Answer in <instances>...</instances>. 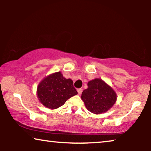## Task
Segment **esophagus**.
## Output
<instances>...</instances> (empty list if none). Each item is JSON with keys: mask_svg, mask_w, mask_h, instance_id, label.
Instances as JSON below:
<instances>
[{"mask_svg": "<svg viewBox=\"0 0 151 151\" xmlns=\"http://www.w3.org/2000/svg\"><path fill=\"white\" fill-rule=\"evenodd\" d=\"M77 91H78V94L80 95V94L82 93V88H78V89H77Z\"/></svg>", "mask_w": 151, "mask_h": 151, "instance_id": "1", "label": "esophagus"}]
</instances>
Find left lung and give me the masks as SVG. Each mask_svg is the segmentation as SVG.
<instances>
[{
	"instance_id": "8db88e82",
	"label": "left lung",
	"mask_w": 151,
	"mask_h": 151,
	"mask_svg": "<svg viewBox=\"0 0 151 151\" xmlns=\"http://www.w3.org/2000/svg\"><path fill=\"white\" fill-rule=\"evenodd\" d=\"M88 88L82 93L81 98L86 108L94 114L106 112L117 100L115 91L100 78L91 80Z\"/></svg>"
}]
</instances>
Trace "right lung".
Returning <instances> with one entry per match:
<instances>
[{"instance_id":"1","label":"right lung","mask_w":151,"mask_h":151,"mask_svg":"<svg viewBox=\"0 0 151 151\" xmlns=\"http://www.w3.org/2000/svg\"><path fill=\"white\" fill-rule=\"evenodd\" d=\"M78 94L71 79H66L60 71L45 77L37 87L39 101L47 108L55 109Z\"/></svg>"}]
</instances>
